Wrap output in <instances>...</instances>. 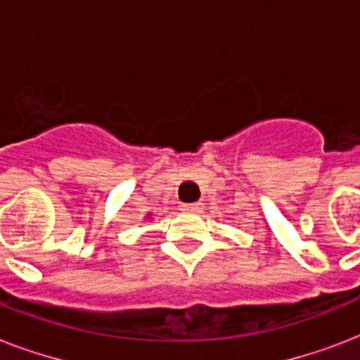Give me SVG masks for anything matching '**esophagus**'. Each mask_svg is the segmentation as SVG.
Listing matches in <instances>:
<instances>
[{"instance_id": "obj_1", "label": "esophagus", "mask_w": 360, "mask_h": 360, "mask_svg": "<svg viewBox=\"0 0 360 360\" xmlns=\"http://www.w3.org/2000/svg\"><path fill=\"white\" fill-rule=\"evenodd\" d=\"M202 209V203H183V205H181V211H183V213H200Z\"/></svg>"}]
</instances>
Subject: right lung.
Segmentation results:
<instances>
[{
	"mask_svg": "<svg viewBox=\"0 0 360 360\" xmlns=\"http://www.w3.org/2000/svg\"><path fill=\"white\" fill-rule=\"evenodd\" d=\"M147 219H151V213H149V214H147Z\"/></svg>",
	"mask_w": 360,
	"mask_h": 360,
	"instance_id": "right-lung-1",
	"label": "right lung"
}]
</instances>
